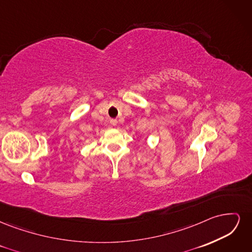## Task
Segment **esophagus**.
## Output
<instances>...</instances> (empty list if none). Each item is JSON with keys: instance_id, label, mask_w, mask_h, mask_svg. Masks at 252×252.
<instances>
[{"instance_id": "obj_1", "label": "esophagus", "mask_w": 252, "mask_h": 252, "mask_svg": "<svg viewBox=\"0 0 252 252\" xmlns=\"http://www.w3.org/2000/svg\"><path fill=\"white\" fill-rule=\"evenodd\" d=\"M110 124L111 125H117V120H110Z\"/></svg>"}]
</instances>
